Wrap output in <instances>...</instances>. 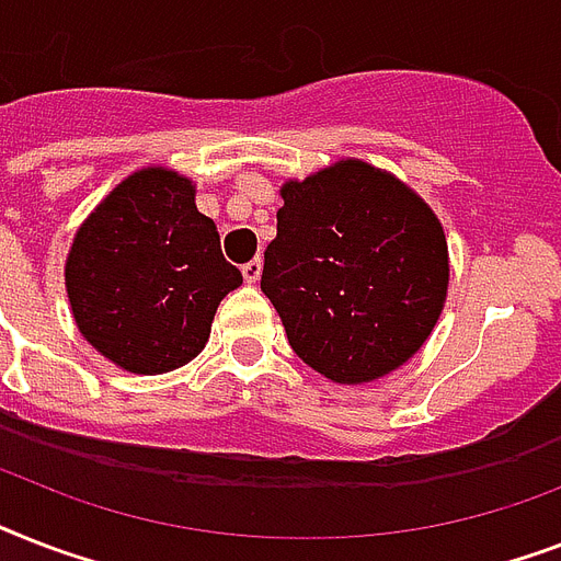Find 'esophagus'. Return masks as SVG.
<instances>
[{
  "label": "esophagus",
  "instance_id": "esophagus-1",
  "mask_svg": "<svg viewBox=\"0 0 561 561\" xmlns=\"http://www.w3.org/2000/svg\"><path fill=\"white\" fill-rule=\"evenodd\" d=\"M241 273H244V279L250 282V285H255L259 282V276H262V259L255 255V259H250V262L241 267Z\"/></svg>",
  "mask_w": 561,
  "mask_h": 561
}]
</instances>
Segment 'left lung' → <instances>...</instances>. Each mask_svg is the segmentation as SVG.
I'll use <instances>...</instances> for the list:
<instances>
[{
  "mask_svg": "<svg viewBox=\"0 0 561 561\" xmlns=\"http://www.w3.org/2000/svg\"><path fill=\"white\" fill-rule=\"evenodd\" d=\"M262 290L290 350L325 378L360 383L413 358L448 290V244L422 197L343 160L282 186Z\"/></svg>",
  "mask_w": 561,
  "mask_h": 561,
  "instance_id": "obj_1",
  "label": "left lung"
}]
</instances>
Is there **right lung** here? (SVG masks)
Here are the masks:
<instances>
[{"label":"right lung","mask_w":561,"mask_h":561,"mask_svg":"<svg viewBox=\"0 0 561 561\" xmlns=\"http://www.w3.org/2000/svg\"><path fill=\"white\" fill-rule=\"evenodd\" d=\"M244 282L215 220L178 171L142 169L78 229L66 262L75 323L127 373L178 369L209 341L220 299Z\"/></svg>","instance_id":"1"}]
</instances>
